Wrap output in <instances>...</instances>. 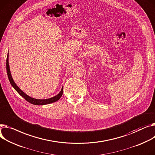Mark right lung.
Listing matches in <instances>:
<instances>
[{
	"label": "right lung",
	"instance_id": "add662e5",
	"mask_svg": "<svg viewBox=\"0 0 155 155\" xmlns=\"http://www.w3.org/2000/svg\"><path fill=\"white\" fill-rule=\"evenodd\" d=\"M6 67H6L7 73L8 78L10 81V84L12 85V86L14 88V89L20 95H21L22 97H24L27 101L30 103V104H32L33 105H44L50 104H51V103H54V102L58 101L63 94V88H62L57 95H56L54 97L48 98V99L40 100V99H36V98L30 97L28 96L27 94H25L24 91H22L21 90H20L18 86H17V85L15 84V83L14 82V81L12 77V75H11V74H10V71L9 64H8V53L7 60H6Z\"/></svg>",
	"mask_w": 155,
	"mask_h": 155
}]
</instances>
